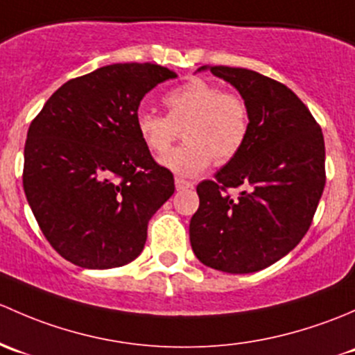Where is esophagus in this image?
<instances>
[{"label":"esophagus","mask_w":355,"mask_h":355,"mask_svg":"<svg viewBox=\"0 0 355 355\" xmlns=\"http://www.w3.org/2000/svg\"><path fill=\"white\" fill-rule=\"evenodd\" d=\"M174 184H176V189L193 188V182L186 181V179H181V178H176V179H174Z\"/></svg>","instance_id":"1"}]
</instances>
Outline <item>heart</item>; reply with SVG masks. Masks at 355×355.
<instances>
[{
  "instance_id": "heart-1",
  "label": "heart",
  "mask_w": 355,
  "mask_h": 355,
  "mask_svg": "<svg viewBox=\"0 0 355 355\" xmlns=\"http://www.w3.org/2000/svg\"><path fill=\"white\" fill-rule=\"evenodd\" d=\"M169 114L141 111L137 130L152 153H163L187 128L182 148L160 157V164L179 176H196L211 162L225 164L239 153L250 133V109L234 92L195 78L164 97Z\"/></svg>"
}]
</instances>
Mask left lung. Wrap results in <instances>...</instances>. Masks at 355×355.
<instances>
[{
  "label": "left lung",
  "mask_w": 355,
  "mask_h": 355,
  "mask_svg": "<svg viewBox=\"0 0 355 355\" xmlns=\"http://www.w3.org/2000/svg\"><path fill=\"white\" fill-rule=\"evenodd\" d=\"M229 82L250 109L239 153L196 186L193 253L225 273H253L294 250L324 188V140L309 109L287 89L246 68L202 67ZM239 189V193H231Z\"/></svg>",
  "instance_id": "obj_1"
}]
</instances>
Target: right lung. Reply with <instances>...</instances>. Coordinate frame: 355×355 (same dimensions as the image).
Here are the masks:
<instances>
[{"mask_svg":"<svg viewBox=\"0 0 355 355\" xmlns=\"http://www.w3.org/2000/svg\"><path fill=\"white\" fill-rule=\"evenodd\" d=\"M176 78L152 63H116L61 85L28 128L24 189L51 246L105 270L144 251L152 215L174 193L171 171L137 130L141 98Z\"/></svg>","mask_w":355,"mask_h":355,"instance_id":"1","label":"right lung"}]
</instances>
